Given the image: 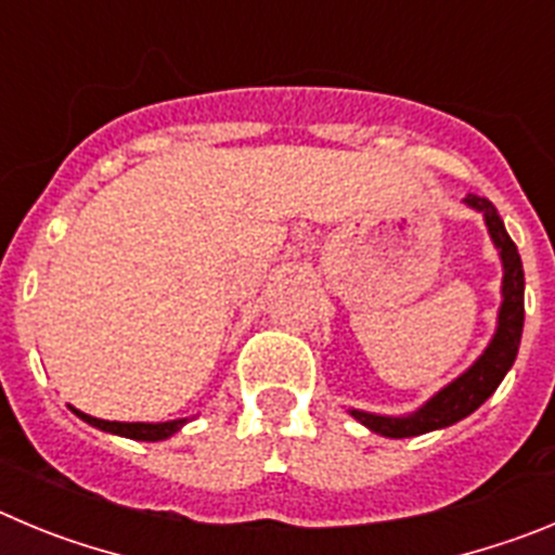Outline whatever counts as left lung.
<instances>
[{
	"instance_id": "8db88e82",
	"label": "left lung",
	"mask_w": 555,
	"mask_h": 555,
	"mask_svg": "<svg viewBox=\"0 0 555 555\" xmlns=\"http://www.w3.org/2000/svg\"><path fill=\"white\" fill-rule=\"evenodd\" d=\"M464 203L483 214V222H487L489 235H492L494 247L500 249V261H503V288H500L503 302H500L498 311V331H494L483 356L464 375L455 377L453 384L444 386L442 391H436L428 403L423 409H416L414 414L380 416L358 409L350 411L358 423L366 425L375 434L389 436V439H405V436H420L428 434V430L448 428V425L469 416L478 405H483L492 397V391L498 389L500 380L512 370L514 358H517L522 322H526V274H522L517 244L512 242V235L503 228L498 208L487 197L467 194Z\"/></svg>"
}]
</instances>
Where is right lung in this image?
<instances>
[{"mask_svg":"<svg viewBox=\"0 0 555 555\" xmlns=\"http://www.w3.org/2000/svg\"><path fill=\"white\" fill-rule=\"evenodd\" d=\"M82 423L94 425V428L107 430V434L127 436V439H135V442H160V439H169L171 434H178L189 420H171V423H107V420H96L91 414H82V411L72 409Z\"/></svg>","mask_w":555,"mask_h":555,"instance_id":"add662e5","label":"right lung"}]
</instances>
